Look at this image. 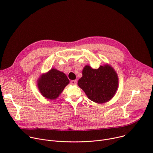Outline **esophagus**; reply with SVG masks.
<instances>
[{
	"mask_svg": "<svg viewBox=\"0 0 153 153\" xmlns=\"http://www.w3.org/2000/svg\"><path fill=\"white\" fill-rule=\"evenodd\" d=\"M71 84L72 85H76V84H77V80H71Z\"/></svg>",
	"mask_w": 153,
	"mask_h": 153,
	"instance_id": "1",
	"label": "esophagus"
}]
</instances>
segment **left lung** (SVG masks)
Returning <instances> with one entry per match:
<instances>
[{
  "label": "left lung",
  "instance_id": "1",
  "mask_svg": "<svg viewBox=\"0 0 153 153\" xmlns=\"http://www.w3.org/2000/svg\"><path fill=\"white\" fill-rule=\"evenodd\" d=\"M77 84L91 101L102 104L114 96L118 87V77L114 69L108 65L96 69L86 65Z\"/></svg>",
  "mask_w": 153,
  "mask_h": 153
}]
</instances>
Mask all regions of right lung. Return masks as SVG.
I'll use <instances>...</instances> for the list:
<instances>
[{
    "instance_id": "obj_1",
    "label": "right lung",
    "mask_w": 153,
    "mask_h": 153,
    "mask_svg": "<svg viewBox=\"0 0 153 153\" xmlns=\"http://www.w3.org/2000/svg\"><path fill=\"white\" fill-rule=\"evenodd\" d=\"M69 80L65 73L52 68L41 76L38 80V89L45 98L53 100L57 99Z\"/></svg>"
}]
</instances>
